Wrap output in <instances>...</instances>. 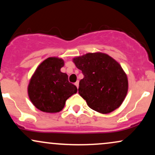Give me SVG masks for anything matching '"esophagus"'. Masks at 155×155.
Instances as JSON below:
<instances>
[{"instance_id":"34e87169","label":"esophagus","mask_w":155,"mask_h":155,"mask_svg":"<svg viewBox=\"0 0 155 155\" xmlns=\"http://www.w3.org/2000/svg\"><path fill=\"white\" fill-rule=\"evenodd\" d=\"M79 81H76V82H75V85H76V87H79Z\"/></svg>"}]
</instances>
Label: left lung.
I'll return each instance as SVG.
<instances>
[{"instance_id":"1","label":"left lung","mask_w":155,"mask_h":155,"mask_svg":"<svg viewBox=\"0 0 155 155\" xmlns=\"http://www.w3.org/2000/svg\"><path fill=\"white\" fill-rule=\"evenodd\" d=\"M74 63L84 75L78 90L89 107L102 114L120 107L127 95L128 81L116 60L97 52L74 58Z\"/></svg>"}]
</instances>
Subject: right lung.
I'll use <instances>...</instances> for the list:
<instances>
[{
  "instance_id": "add662e5",
  "label": "right lung",
  "mask_w": 155,
  "mask_h": 155,
  "mask_svg": "<svg viewBox=\"0 0 155 155\" xmlns=\"http://www.w3.org/2000/svg\"><path fill=\"white\" fill-rule=\"evenodd\" d=\"M62 59L49 58L37 68L28 85V95L38 109L56 113L64 108L65 101L76 93L77 88L68 81V76L60 71Z\"/></svg>"
}]
</instances>
